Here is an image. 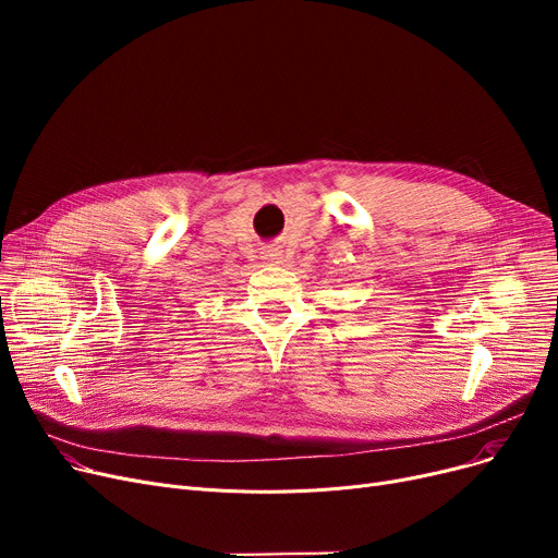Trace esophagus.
Instances as JSON below:
<instances>
[{
    "label": "esophagus",
    "instance_id": "esophagus-1",
    "mask_svg": "<svg viewBox=\"0 0 558 558\" xmlns=\"http://www.w3.org/2000/svg\"><path fill=\"white\" fill-rule=\"evenodd\" d=\"M262 259L267 264H280V253L276 248H267L262 253Z\"/></svg>",
    "mask_w": 558,
    "mask_h": 558
}]
</instances>
